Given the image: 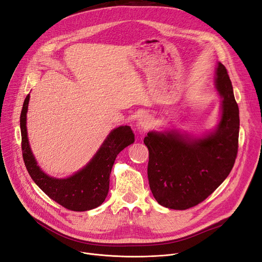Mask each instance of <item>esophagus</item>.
Returning <instances> with one entry per match:
<instances>
[{
    "mask_svg": "<svg viewBox=\"0 0 262 262\" xmlns=\"http://www.w3.org/2000/svg\"><path fill=\"white\" fill-rule=\"evenodd\" d=\"M152 126V119L150 116L143 115L138 121V127L140 131H146Z\"/></svg>",
    "mask_w": 262,
    "mask_h": 262,
    "instance_id": "34e87169",
    "label": "esophagus"
}]
</instances>
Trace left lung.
<instances>
[{"label": "left lung", "instance_id": "left-lung-1", "mask_svg": "<svg viewBox=\"0 0 262 262\" xmlns=\"http://www.w3.org/2000/svg\"><path fill=\"white\" fill-rule=\"evenodd\" d=\"M214 86L222 98L214 129L199 136L177 129L150 131L144 139L149 150V186L161 206L185 210L198 205L219 188L233 167L238 154L239 107L227 70L220 61Z\"/></svg>", "mask_w": 262, "mask_h": 262}]
</instances>
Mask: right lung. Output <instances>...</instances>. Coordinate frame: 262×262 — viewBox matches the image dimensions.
<instances>
[{
  "mask_svg": "<svg viewBox=\"0 0 262 262\" xmlns=\"http://www.w3.org/2000/svg\"><path fill=\"white\" fill-rule=\"evenodd\" d=\"M29 102L30 94L22 106L20 129L23 161L31 178L50 198L68 210L87 211L100 206L108 193L110 173L117 155L134 143L131 128L120 126L113 129L83 168L67 178H55L39 167L32 152L27 129Z\"/></svg>",
  "mask_w": 262,
  "mask_h": 262,
  "instance_id": "obj_1",
  "label": "right lung"
}]
</instances>
